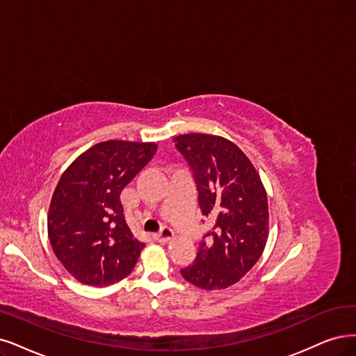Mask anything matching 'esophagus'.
<instances>
[{"mask_svg": "<svg viewBox=\"0 0 356 356\" xmlns=\"http://www.w3.org/2000/svg\"><path fill=\"white\" fill-rule=\"evenodd\" d=\"M152 238H154V241H155V242L167 243V242H170L171 239L175 238V232L171 230L170 227H163V229H161V232H160V233H156V234H154Z\"/></svg>", "mask_w": 356, "mask_h": 356, "instance_id": "34e87169", "label": "esophagus"}]
</instances>
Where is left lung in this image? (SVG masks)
I'll return each instance as SVG.
<instances>
[{"mask_svg": "<svg viewBox=\"0 0 356 356\" xmlns=\"http://www.w3.org/2000/svg\"><path fill=\"white\" fill-rule=\"evenodd\" d=\"M176 148L188 161L198 189L202 216L216 225L198 248L195 262L180 273L205 291L238 283L264 251L268 202L264 185L243 151L226 138L179 135Z\"/></svg>", "mask_w": 356, "mask_h": 356, "instance_id": "1", "label": "left lung"}]
</instances>
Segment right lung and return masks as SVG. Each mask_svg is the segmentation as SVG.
<instances>
[{
    "label": "right lung",
    "instance_id": "obj_1",
    "mask_svg": "<svg viewBox=\"0 0 356 356\" xmlns=\"http://www.w3.org/2000/svg\"><path fill=\"white\" fill-rule=\"evenodd\" d=\"M156 151L154 142L107 140L79 155L52 193L48 236L76 280L104 287L134 270L145 243L130 232L120 193Z\"/></svg>",
    "mask_w": 356,
    "mask_h": 356
}]
</instances>
